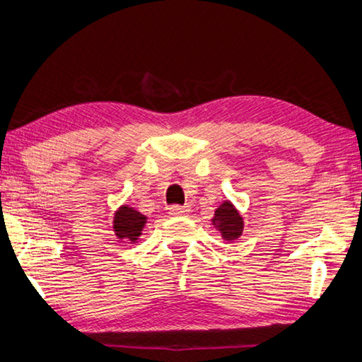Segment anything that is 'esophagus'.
Instances as JSON below:
<instances>
[{
  "mask_svg": "<svg viewBox=\"0 0 362 362\" xmlns=\"http://www.w3.org/2000/svg\"><path fill=\"white\" fill-rule=\"evenodd\" d=\"M189 210L187 207H182V206H173L169 207V215L173 216H180V215H187Z\"/></svg>",
  "mask_w": 362,
  "mask_h": 362,
  "instance_id": "34e87169",
  "label": "esophagus"
}]
</instances>
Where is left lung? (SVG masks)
<instances>
[{
    "label": "left lung",
    "mask_w": 362,
    "mask_h": 362,
    "mask_svg": "<svg viewBox=\"0 0 362 362\" xmlns=\"http://www.w3.org/2000/svg\"><path fill=\"white\" fill-rule=\"evenodd\" d=\"M212 223L216 231H220L221 238L228 242L239 239L244 231V218L231 201H223L220 204V207L215 210Z\"/></svg>",
    "instance_id": "1"
}]
</instances>
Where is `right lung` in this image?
I'll use <instances>...</instances> for the list:
<instances>
[{"instance_id":"1","label":"right lung","mask_w":362,"mask_h":362,"mask_svg":"<svg viewBox=\"0 0 362 362\" xmlns=\"http://www.w3.org/2000/svg\"><path fill=\"white\" fill-rule=\"evenodd\" d=\"M146 223V215L129 206H122L114 214V233L117 239H127L129 244H136L137 239L141 238Z\"/></svg>"}]
</instances>
